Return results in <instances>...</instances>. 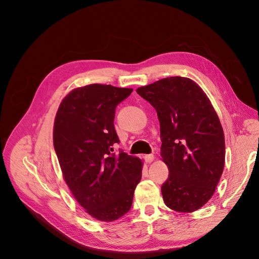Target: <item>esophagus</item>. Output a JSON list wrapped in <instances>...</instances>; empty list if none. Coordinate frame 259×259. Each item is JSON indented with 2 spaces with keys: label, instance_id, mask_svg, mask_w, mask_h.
I'll return each mask as SVG.
<instances>
[{
  "label": "esophagus",
  "instance_id": "obj_1",
  "mask_svg": "<svg viewBox=\"0 0 259 259\" xmlns=\"http://www.w3.org/2000/svg\"><path fill=\"white\" fill-rule=\"evenodd\" d=\"M144 160H145V162H152V161L154 160V155H153V154L145 155V156H144Z\"/></svg>",
  "mask_w": 259,
  "mask_h": 259
}]
</instances>
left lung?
<instances>
[{"mask_svg":"<svg viewBox=\"0 0 259 259\" xmlns=\"http://www.w3.org/2000/svg\"><path fill=\"white\" fill-rule=\"evenodd\" d=\"M156 109L160 156L169 176L164 202L172 210L193 212L215 193L225 167V135L210 100L193 80L169 77L137 89Z\"/></svg>","mask_w":259,"mask_h":259,"instance_id":"left-lung-1","label":"left lung"}]
</instances>
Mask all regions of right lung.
<instances>
[{
    "label": "right lung",
    "mask_w": 259,
    "mask_h": 259,
    "mask_svg": "<svg viewBox=\"0 0 259 259\" xmlns=\"http://www.w3.org/2000/svg\"><path fill=\"white\" fill-rule=\"evenodd\" d=\"M134 91L89 84L71 90L54 120L53 143L63 178L91 217L114 221L127 213L142 177V160L122 151L114 127L116 106Z\"/></svg>",
    "instance_id": "right-lung-1"
}]
</instances>
